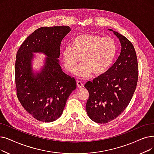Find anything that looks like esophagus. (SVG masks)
Instances as JSON below:
<instances>
[{
    "instance_id": "esophagus-1",
    "label": "esophagus",
    "mask_w": 154,
    "mask_h": 154,
    "mask_svg": "<svg viewBox=\"0 0 154 154\" xmlns=\"http://www.w3.org/2000/svg\"><path fill=\"white\" fill-rule=\"evenodd\" d=\"M77 87H78L79 89L84 88V84L81 82H80V81H77Z\"/></svg>"
}]
</instances>
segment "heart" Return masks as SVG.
Segmentation results:
<instances>
[{
  "mask_svg": "<svg viewBox=\"0 0 154 154\" xmlns=\"http://www.w3.org/2000/svg\"><path fill=\"white\" fill-rule=\"evenodd\" d=\"M117 45L111 38H104L94 34H84L77 36L72 45L64 46L62 58L65 67L70 72L75 70L81 58L82 63L75 70V74L86 79L94 72L101 75L108 70L115 58Z\"/></svg>",
  "mask_w": 154,
  "mask_h": 154,
  "instance_id": "obj_1",
  "label": "heart"
}]
</instances>
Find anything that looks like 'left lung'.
Here are the masks:
<instances>
[{
	"label": "left lung",
	"mask_w": 154,
	"mask_h": 154,
	"mask_svg": "<svg viewBox=\"0 0 154 154\" xmlns=\"http://www.w3.org/2000/svg\"><path fill=\"white\" fill-rule=\"evenodd\" d=\"M119 39L120 55L108 70L84 87L89 96L86 103L89 117L96 123H106L126 109L135 92L138 81V62L134 46L125 36L111 29Z\"/></svg>",
	"instance_id": "left-lung-1"
}]
</instances>
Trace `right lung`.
<instances>
[{"instance_id": "obj_1", "label": "right lung", "mask_w": 154, "mask_h": 154, "mask_svg": "<svg viewBox=\"0 0 154 154\" xmlns=\"http://www.w3.org/2000/svg\"><path fill=\"white\" fill-rule=\"evenodd\" d=\"M70 31L69 26L38 28L17 52V96L23 108L39 121L48 123L60 117L68 97L77 88L75 79L62 71L58 60L61 42ZM34 52L48 57L38 72H33L32 67Z\"/></svg>"}]
</instances>
